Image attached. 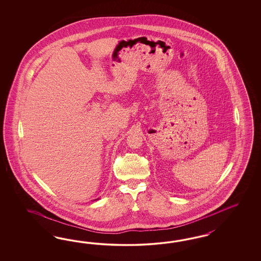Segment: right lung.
Instances as JSON below:
<instances>
[{"label":"right lung","instance_id":"add662e5","mask_svg":"<svg viewBox=\"0 0 261 261\" xmlns=\"http://www.w3.org/2000/svg\"><path fill=\"white\" fill-rule=\"evenodd\" d=\"M96 200H97V199H96Z\"/></svg>","mask_w":261,"mask_h":261}]
</instances>
